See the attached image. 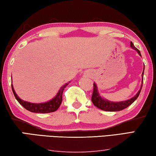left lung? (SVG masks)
I'll use <instances>...</instances> for the list:
<instances>
[{
    "label": "left lung",
    "instance_id": "8db88e82",
    "mask_svg": "<svg viewBox=\"0 0 156 156\" xmlns=\"http://www.w3.org/2000/svg\"><path fill=\"white\" fill-rule=\"evenodd\" d=\"M130 47L133 48V49L136 50L137 51L139 55L142 57V55L140 54V51L136 49V48L134 46L133 43L130 42ZM144 70L142 72V85H141L140 89L139 90V91L136 93V94L135 96L131 98L130 99H128L125 101H121V102H112L109 101V100L105 99L101 95H100L99 92H98V86L96 83H93V92L91 98L92 102L93 105H95V107H97L98 108H99L102 110H104V111H107V112H119L121 111V110H123L124 109L127 108V107L130 106V105L133 104V102L138 98L139 95L141 92V90H142V84H143V76H144Z\"/></svg>",
    "mask_w": 156,
    "mask_h": 156
}]
</instances>
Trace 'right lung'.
Wrapping results in <instances>:
<instances>
[{
	"label": "right lung",
	"instance_id": "1",
	"mask_svg": "<svg viewBox=\"0 0 156 156\" xmlns=\"http://www.w3.org/2000/svg\"><path fill=\"white\" fill-rule=\"evenodd\" d=\"M69 83H70V81L68 83H65L63 86H62L54 98H52L51 100H49V101L42 103H32L21 100L16 93L12 84V89L14 97H15L16 100L26 109L31 112H33V113L46 114L50 113V112H54L59 108L60 105H61L62 102V100H63L62 99V95H63L64 88L69 84Z\"/></svg>",
	"mask_w": 156,
	"mask_h": 156
}]
</instances>
